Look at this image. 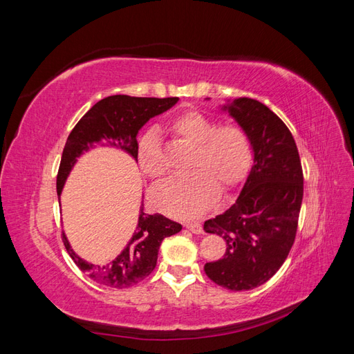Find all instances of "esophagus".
I'll list each match as a JSON object with an SVG mask.
<instances>
[{
    "instance_id": "34e87169",
    "label": "esophagus",
    "mask_w": 354,
    "mask_h": 354,
    "mask_svg": "<svg viewBox=\"0 0 354 354\" xmlns=\"http://www.w3.org/2000/svg\"><path fill=\"white\" fill-rule=\"evenodd\" d=\"M186 229H189L192 233H196V234H201L203 232L202 229V224L201 223H186Z\"/></svg>"
}]
</instances>
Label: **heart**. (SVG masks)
<instances>
[{"label": "heart", "mask_w": 354, "mask_h": 354, "mask_svg": "<svg viewBox=\"0 0 354 354\" xmlns=\"http://www.w3.org/2000/svg\"><path fill=\"white\" fill-rule=\"evenodd\" d=\"M169 130L181 142L195 146L192 158L195 173L158 186L152 202L168 216L195 218L211 208L218 189L230 192L248 176L252 164L251 140L242 127L217 125L212 118L198 111L176 116L169 122ZM137 160L147 177L158 180L165 174V158L155 131H147L138 138Z\"/></svg>", "instance_id": "obj_1"}]
</instances>
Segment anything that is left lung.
Instances as JSON below:
<instances>
[{"label": "left lung", "instance_id": "1", "mask_svg": "<svg viewBox=\"0 0 354 354\" xmlns=\"http://www.w3.org/2000/svg\"><path fill=\"white\" fill-rule=\"evenodd\" d=\"M227 109L250 137L254 165L236 202L203 223V230L226 242L223 259L203 270L223 288L248 291L269 281L292 248L304 178L295 140L279 116L248 97Z\"/></svg>", "mask_w": 354, "mask_h": 354}]
</instances>
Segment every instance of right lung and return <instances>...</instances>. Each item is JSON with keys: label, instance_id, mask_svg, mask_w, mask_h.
<instances>
[{"label": "right lung", "instance_id": "add662e5", "mask_svg": "<svg viewBox=\"0 0 354 354\" xmlns=\"http://www.w3.org/2000/svg\"><path fill=\"white\" fill-rule=\"evenodd\" d=\"M178 102V97H131V95H111L95 103L71 131L63 147L57 173V195H60L65 180L69 176L77 158L104 140L108 145L122 149L137 160V133L156 116L168 111ZM181 230V224L160 214H146L142 202L137 232L128 242L127 248L106 266H95L84 261L73 252L62 232V241L73 263L87 273L90 279L103 286L128 288L143 281L156 266L158 251L162 241Z\"/></svg>", "mask_w": 354, "mask_h": 354}]
</instances>
